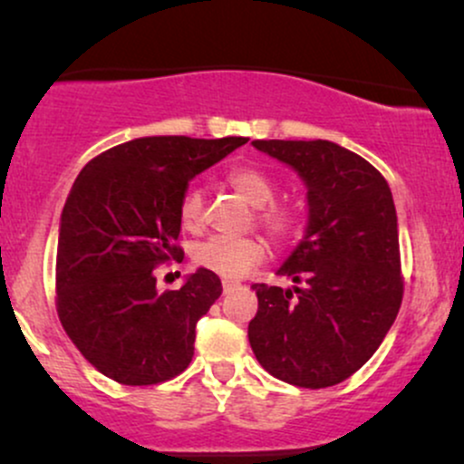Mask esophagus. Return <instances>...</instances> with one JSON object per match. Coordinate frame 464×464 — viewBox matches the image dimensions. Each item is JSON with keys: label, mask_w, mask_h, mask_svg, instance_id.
<instances>
[{"label": "esophagus", "mask_w": 464, "mask_h": 464, "mask_svg": "<svg viewBox=\"0 0 464 464\" xmlns=\"http://www.w3.org/2000/svg\"><path fill=\"white\" fill-rule=\"evenodd\" d=\"M237 287V284H233V281H225V284H222V292H225V295H228V292H233Z\"/></svg>", "instance_id": "34e87169"}]
</instances>
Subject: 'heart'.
<instances>
[{
  "mask_svg": "<svg viewBox=\"0 0 464 464\" xmlns=\"http://www.w3.org/2000/svg\"><path fill=\"white\" fill-rule=\"evenodd\" d=\"M227 185L244 202L255 207V225L273 239L275 244L292 242L303 231V211L292 202L275 200L276 183L264 169L233 168L227 174ZM179 220L189 231H198L205 220V196L198 188L185 189L179 200ZM266 257V244L259 237H209L196 244L191 262L202 270H209L222 279H239Z\"/></svg>",
  "mask_w": 464,
  "mask_h": 464,
  "instance_id": "b5f03b06",
  "label": "heart"
}]
</instances>
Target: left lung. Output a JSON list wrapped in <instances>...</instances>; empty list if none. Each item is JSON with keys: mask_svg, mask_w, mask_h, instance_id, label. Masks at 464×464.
<instances>
[{"mask_svg": "<svg viewBox=\"0 0 464 464\" xmlns=\"http://www.w3.org/2000/svg\"><path fill=\"white\" fill-rule=\"evenodd\" d=\"M253 146L301 174L310 222L276 270L296 285H250L259 301L248 323L250 347L259 364L287 384H340L371 360L401 307L391 188L366 159L334 141L255 140Z\"/></svg>", "mask_w": 464, "mask_h": 464, "instance_id": "8db88e82", "label": "left lung"}]
</instances>
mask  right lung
I'll return each mask as SVG.
<instances>
[{"instance_id":"obj_1","label":"right lung","mask_w":464,"mask_h":464,"mask_svg":"<svg viewBox=\"0 0 464 464\" xmlns=\"http://www.w3.org/2000/svg\"><path fill=\"white\" fill-rule=\"evenodd\" d=\"M246 141L141 137L78 174L61 216L56 312L84 360L117 384H161L194 358L196 323L220 279L200 268L161 295L154 268L183 259L179 200L189 180Z\"/></svg>"}]
</instances>
